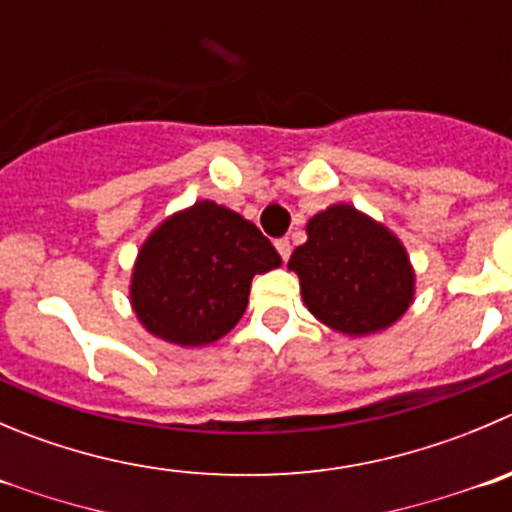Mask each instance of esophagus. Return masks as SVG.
Wrapping results in <instances>:
<instances>
[{
    "label": "esophagus",
    "mask_w": 512,
    "mask_h": 512,
    "mask_svg": "<svg viewBox=\"0 0 512 512\" xmlns=\"http://www.w3.org/2000/svg\"><path fill=\"white\" fill-rule=\"evenodd\" d=\"M274 246H276V251L281 253V259L289 261V256H291V241H289V238H279Z\"/></svg>",
    "instance_id": "obj_1"
}]
</instances>
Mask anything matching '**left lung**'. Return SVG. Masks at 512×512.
Masks as SVG:
<instances>
[{"label": "left lung", "instance_id": "8db88e82", "mask_svg": "<svg viewBox=\"0 0 512 512\" xmlns=\"http://www.w3.org/2000/svg\"><path fill=\"white\" fill-rule=\"evenodd\" d=\"M289 259L306 309L334 332L367 337L392 326L415 299L405 246L374 218L337 203L306 223Z\"/></svg>", "mask_w": 512, "mask_h": 512}]
</instances>
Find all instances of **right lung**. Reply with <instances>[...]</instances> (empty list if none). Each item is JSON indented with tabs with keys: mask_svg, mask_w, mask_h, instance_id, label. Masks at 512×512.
Returning <instances> with one entry per match:
<instances>
[{
	"mask_svg": "<svg viewBox=\"0 0 512 512\" xmlns=\"http://www.w3.org/2000/svg\"><path fill=\"white\" fill-rule=\"evenodd\" d=\"M276 266L281 256L251 221L198 201L165 218L140 246L130 304L153 337L206 347L238 324L253 276Z\"/></svg>",
	"mask_w": 512,
	"mask_h": 512,
	"instance_id": "right-lung-1",
	"label": "right lung"
}]
</instances>
